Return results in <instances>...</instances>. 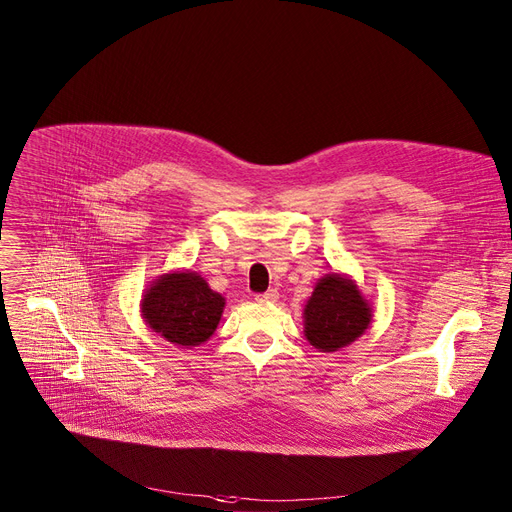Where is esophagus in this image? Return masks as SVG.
<instances>
[{"instance_id":"obj_1","label":"esophagus","mask_w":512,"mask_h":512,"mask_svg":"<svg viewBox=\"0 0 512 512\" xmlns=\"http://www.w3.org/2000/svg\"><path fill=\"white\" fill-rule=\"evenodd\" d=\"M257 300H263V302H276L278 300V290H267V292H263V294H257Z\"/></svg>"}]
</instances>
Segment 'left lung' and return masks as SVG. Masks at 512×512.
Masks as SVG:
<instances>
[{
	"label": "left lung",
	"mask_w": 512,
	"mask_h": 512,
	"mask_svg": "<svg viewBox=\"0 0 512 512\" xmlns=\"http://www.w3.org/2000/svg\"><path fill=\"white\" fill-rule=\"evenodd\" d=\"M372 311L356 282L327 274L304 304V335L319 352L350 346L368 329Z\"/></svg>",
	"instance_id": "left-lung-1"
}]
</instances>
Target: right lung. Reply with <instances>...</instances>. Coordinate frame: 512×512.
<instances>
[{
	"label": "right lung",
	"instance_id": "obj_1",
	"mask_svg": "<svg viewBox=\"0 0 512 512\" xmlns=\"http://www.w3.org/2000/svg\"><path fill=\"white\" fill-rule=\"evenodd\" d=\"M224 304L195 271H170L144 292L142 317L166 342L193 348L214 335Z\"/></svg>",
	"mask_w": 512,
	"mask_h": 512
}]
</instances>
